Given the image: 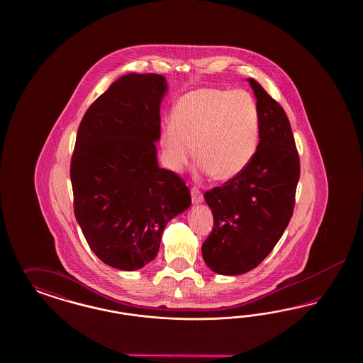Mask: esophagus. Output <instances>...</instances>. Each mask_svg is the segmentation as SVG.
I'll return each mask as SVG.
<instances>
[{
  "label": "esophagus",
  "mask_w": 363,
  "mask_h": 363,
  "mask_svg": "<svg viewBox=\"0 0 363 363\" xmlns=\"http://www.w3.org/2000/svg\"><path fill=\"white\" fill-rule=\"evenodd\" d=\"M191 199H193L194 203H199L203 199L202 193L199 191V189H197V187H191Z\"/></svg>",
  "instance_id": "esophagus-1"
}]
</instances>
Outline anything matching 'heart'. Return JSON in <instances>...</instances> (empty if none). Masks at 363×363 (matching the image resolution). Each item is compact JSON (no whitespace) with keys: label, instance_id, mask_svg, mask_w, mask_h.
I'll return each instance as SVG.
<instances>
[{"label":"heart","instance_id":"heart-1","mask_svg":"<svg viewBox=\"0 0 363 363\" xmlns=\"http://www.w3.org/2000/svg\"><path fill=\"white\" fill-rule=\"evenodd\" d=\"M167 161L181 167L194 155L217 179L238 176L253 160L259 140V110L245 90L202 88L177 101L162 129Z\"/></svg>","mask_w":363,"mask_h":363}]
</instances>
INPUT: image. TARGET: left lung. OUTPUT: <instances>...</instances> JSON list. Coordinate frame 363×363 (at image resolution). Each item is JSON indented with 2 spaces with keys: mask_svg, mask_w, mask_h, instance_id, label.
I'll list each match as a JSON object with an SVG mask.
<instances>
[{
  "mask_svg": "<svg viewBox=\"0 0 363 363\" xmlns=\"http://www.w3.org/2000/svg\"><path fill=\"white\" fill-rule=\"evenodd\" d=\"M259 110V143L250 164L205 193L214 226L202 245L214 273L238 275L257 267L282 237L296 203L299 157L282 106L247 78Z\"/></svg>",
  "mask_w": 363,
  "mask_h": 363,
  "instance_id": "obj_1",
  "label": "left lung"
}]
</instances>
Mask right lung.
Wrapping results in <instances>:
<instances>
[{
	"label": "right lung",
	"mask_w": 363,
	"mask_h": 363,
	"mask_svg": "<svg viewBox=\"0 0 363 363\" xmlns=\"http://www.w3.org/2000/svg\"><path fill=\"white\" fill-rule=\"evenodd\" d=\"M164 76L118 78L86 110L70 164L74 214L104 264L133 272L152 262L167 222L190 206L184 179L158 166Z\"/></svg>",
	"instance_id": "add662e5"
}]
</instances>
